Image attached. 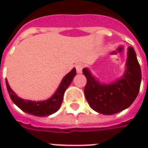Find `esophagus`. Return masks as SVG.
Masks as SVG:
<instances>
[{"mask_svg":"<svg viewBox=\"0 0 148 148\" xmlns=\"http://www.w3.org/2000/svg\"><path fill=\"white\" fill-rule=\"evenodd\" d=\"M76 69H77V73H82L83 69V65L82 64H77V65H76Z\"/></svg>","mask_w":148,"mask_h":148,"instance_id":"esophagus-1","label":"esophagus"}]
</instances>
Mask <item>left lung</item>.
Listing matches in <instances>:
<instances>
[{"instance_id": "1", "label": "left lung", "mask_w": 148, "mask_h": 148, "mask_svg": "<svg viewBox=\"0 0 148 148\" xmlns=\"http://www.w3.org/2000/svg\"><path fill=\"white\" fill-rule=\"evenodd\" d=\"M127 70L123 77L114 83L101 85L88 69L82 70L86 77L84 89L86 99L91 109L103 114H114L133 104L139 92L142 72L133 47L128 49Z\"/></svg>"}]
</instances>
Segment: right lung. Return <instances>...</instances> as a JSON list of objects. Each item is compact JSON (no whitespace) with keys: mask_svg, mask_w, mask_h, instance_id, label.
Here are the masks:
<instances>
[{"mask_svg":"<svg viewBox=\"0 0 148 148\" xmlns=\"http://www.w3.org/2000/svg\"><path fill=\"white\" fill-rule=\"evenodd\" d=\"M76 74H77V71L75 68H73L62 79L56 93L51 98H49L47 100H44V101L35 102V101L25 100V99H21L20 97H18L14 91L11 90L7 81H5V83H6V88H7L10 99L21 110H23L27 114H33L34 116H48L59 110L60 106L62 103L64 92L66 88L70 86V84L72 82L74 77L76 76Z\"/></svg>","mask_w":148,"mask_h":148,"instance_id":"add662e5","label":"right lung"}]
</instances>
